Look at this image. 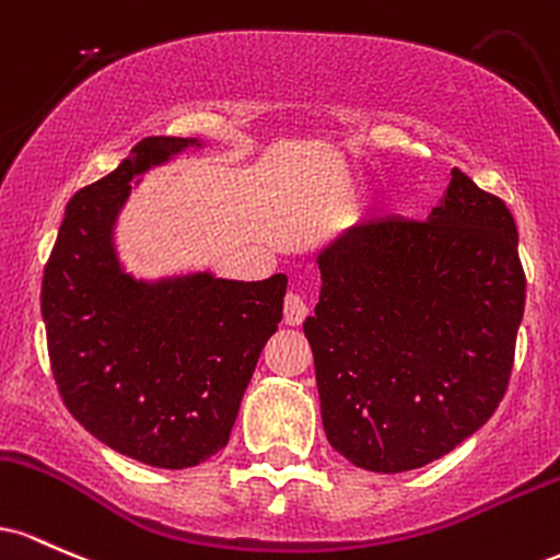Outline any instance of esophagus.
<instances>
[{
  "label": "esophagus",
  "instance_id": "esophagus-1",
  "mask_svg": "<svg viewBox=\"0 0 560 560\" xmlns=\"http://www.w3.org/2000/svg\"><path fill=\"white\" fill-rule=\"evenodd\" d=\"M306 312H310V306H306L304 296L299 291H288L285 301H282V319H285V325H301Z\"/></svg>",
  "mask_w": 560,
  "mask_h": 560
}]
</instances>
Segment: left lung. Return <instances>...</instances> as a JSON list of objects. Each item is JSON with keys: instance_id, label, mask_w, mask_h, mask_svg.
<instances>
[{"instance_id": "1", "label": "left lung", "mask_w": 560, "mask_h": 560, "mask_svg": "<svg viewBox=\"0 0 560 560\" xmlns=\"http://www.w3.org/2000/svg\"><path fill=\"white\" fill-rule=\"evenodd\" d=\"M317 264L323 291L304 332L332 450L399 474L492 418L526 301L505 200L455 168L429 219H370Z\"/></svg>"}]
</instances>
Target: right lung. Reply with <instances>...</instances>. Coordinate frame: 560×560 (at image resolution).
Wrapping results in <instances>:
<instances>
[{
	"label": "right lung",
	"instance_id": "obj_1",
	"mask_svg": "<svg viewBox=\"0 0 560 560\" xmlns=\"http://www.w3.org/2000/svg\"><path fill=\"white\" fill-rule=\"evenodd\" d=\"M190 142L148 137L116 172L81 187L42 280L62 405L110 450L155 468L198 466L228 444L288 282L196 275L144 285L121 272L110 228L131 177Z\"/></svg>",
	"mask_w": 560,
	"mask_h": 560
}]
</instances>
